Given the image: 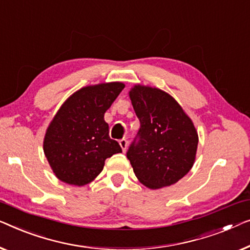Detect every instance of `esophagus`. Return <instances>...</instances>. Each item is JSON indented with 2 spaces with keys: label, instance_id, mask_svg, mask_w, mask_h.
<instances>
[{
  "label": "esophagus",
  "instance_id": "34e87169",
  "mask_svg": "<svg viewBox=\"0 0 250 250\" xmlns=\"http://www.w3.org/2000/svg\"><path fill=\"white\" fill-rule=\"evenodd\" d=\"M119 146H121L123 152H125L126 149H127V146H128L127 140H126V139H122L121 141H119Z\"/></svg>",
  "mask_w": 250,
  "mask_h": 250
}]
</instances>
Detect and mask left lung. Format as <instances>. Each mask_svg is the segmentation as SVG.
<instances>
[{
	"label": "left lung",
	"mask_w": 250,
	"mask_h": 250,
	"mask_svg": "<svg viewBox=\"0 0 250 250\" xmlns=\"http://www.w3.org/2000/svg\"><path fill=\"white\" fill-rule=\"evenodd\" d=\"M128 95L141 124L126 153L134 173L151 189L173 185L193 167L196 128L183 107L164 90L135 84Z\"/></svg>",
	"instance_id": "left-lung-1"
}]
</instances>
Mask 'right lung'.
<instances>
[{
  "mask_svg": "<svg viewBox=\"0 0 250 250\" xmlns=\"http://www.w3.org/2000/svg\"><path fill=\"white\" fill-rule=\"evenodd\" d=\"M124 86L122 82L84 86L57 110L46 129L44 153L60 180L84 186L103 171L107 158L122 152L104 116Z\"/></svg>",
  "mask_w": 250,
  "mask_h": 250,
  "instance_id": "obj_1",
  "label": "right lung"
}]
</instances>
